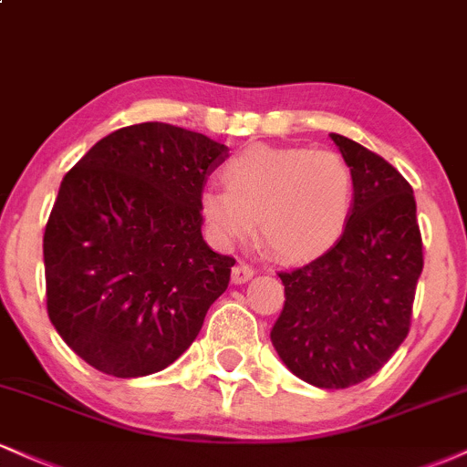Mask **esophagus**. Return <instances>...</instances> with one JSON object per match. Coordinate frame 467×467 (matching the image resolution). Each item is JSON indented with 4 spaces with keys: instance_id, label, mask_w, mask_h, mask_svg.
<instances>
[{
    "instance_id": "1",
    "label": "esophagus",
    "mask_w": 467,
    "mask_h": 467,
    "mask_svg": "<svg viewBox=\"0 0 467 467\" xmlns=\"http://www.w3.org/2000/svg\"><path fill=\"white\" fill-rule=\"evenodd\" d=\"M233 283L234 285H241V283H245V281H250L252 276H254V267L252 265H248V264H237L233 267Z\"/></svg>"
}]
</instances>
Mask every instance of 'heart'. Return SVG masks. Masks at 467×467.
Here are the masks:
<instances>
[{
    "label": "heart",
    "mask_w": 467,
    "mask_h": 467,
    "mask_svg": "<svg viewBox=\"0 0 467 467\" xmlns=\"http://www.w3.org/2000/svg\"><path fill=\"white\" fill-rule=\"evenodd\" d=\"M226 189H206L200 213L222 245L248 239L259 223L261 241L278 259L303 264L329 252L345 234L356 180L334 151L250 144L223 164Z\"/></svg>",
    "instance_id": "heart-1"
}]
</instances>
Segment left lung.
<instances>
[{
  "label": "left lung",
  "mask_w": 467,
  "mask_h": 467,
  "mask_svg": "<svg viewBox=\"0 0 467 467\" xmlns=\"http://www.w3.org/2000/svg\"><path fill=\"white\" fill-rule=\"evenodd\" d=\"M329 136L356 180L349 223L329 252L278 275L285 305L270 337L303 382L349 389L378 373L409 336L423 252L409 182L362 144Z\"/></svg>",
  "instance_id": "left-lung-1"
}]
</instances>
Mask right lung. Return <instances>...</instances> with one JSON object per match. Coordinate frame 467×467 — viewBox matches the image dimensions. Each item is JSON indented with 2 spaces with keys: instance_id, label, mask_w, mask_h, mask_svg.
Returning <instances> with one entry per match:
<instances>
[{
  "instance_id": "add662e5",
  "label": "right lung",
  "mask_w": 467,
  "mask_h": 467,
  "mask_svg": "<svg viewBox=\"0 0 467 467\" xmlns=\"http://www.w3.org/2000/svg\"><path fill=\"white\" fill-rule=\"evenodd\" d=\"M226 158L203 133L142 122L66 173L44 234L47 316L89 367L158 373L200 334L234 265L202 237L200 195Z\"/></svg>"
}]
</instances>
